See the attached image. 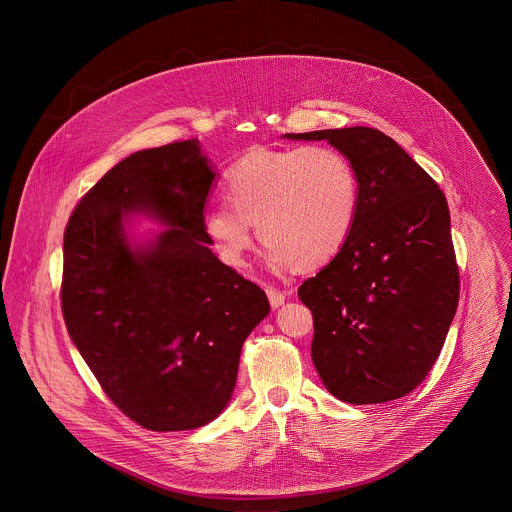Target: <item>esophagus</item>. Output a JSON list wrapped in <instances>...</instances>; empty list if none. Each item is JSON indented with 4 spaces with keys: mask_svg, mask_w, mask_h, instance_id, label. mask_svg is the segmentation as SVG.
<instances>
[{
    "mask_svg": "<svg viewBox=\"0 0 512 512\" xmlns=\"http://www.w3.org/2000/svg\"><path fill=\"white\" fill-rule=\"evenodd\" d=\"M266 293H268V299H270V305H272V307H280V305H284V301H286V293L280 292V290H276V288H272V286H268V288H266Z\"/></svg>",
    "mask_w": 512,
    "mask_h": 512,
    "instance_id": "1",
    "label": "esophagus"
}]
</instances>
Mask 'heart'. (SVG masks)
<instances>
[{
	"label": "heart",
	"instance_id": "obj_1",
	"mask_svg": "<svg viewBox=\"0 0 512 512\" xmlns=\"http://www.w3.org/2000/svg\"><path fill=\"white\" fill-rule=\"evenodd\" d=\"M228 205L211 207L203 226L224 262L244 266L254 232L274 266L311 270L335 258L359 215V173L331 146L254 149L226 173Z\"/></svg>",
	"mask_w": 512,
	"mask_h": 512
}]
</instances>
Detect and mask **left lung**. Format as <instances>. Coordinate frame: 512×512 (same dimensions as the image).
Segmentation results:
<instances>
[{
    "instance_id": "obj_1",
    "label": "left lung",
    "mask_w": 512,
    "mask_h": 512,
    "mask_svg": "<svg viewBox=\"0 0 512 512\" xmlns=\"http://www.w3.org/2000/svg\"><path fill=\"white\" fill-rule=\"evenodd\" d=\"M327 140L359 173L351 238L299 286L313 313L311 357L349 404L412 392L438 361L459 301L451 219L438 183L386 134L355 126L286 134Z\"/></svg>"
}]
</instances>
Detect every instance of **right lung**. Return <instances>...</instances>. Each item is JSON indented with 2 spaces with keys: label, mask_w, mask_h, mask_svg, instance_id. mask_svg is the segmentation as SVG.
I'll return each instance as SVG.
<instances>
[{
  "label": "right lung",
  "mask_w": 512,
  "mask_h": 512,
  "mask_svg": "<svg viewBox=\"0 0 512 512\" xmlns=\"http://www.w3.org/2000/svg\"><path fill=\"white\" fill-rule=\"evenodd\" d=\"M215 179L199 140L132 153L74 207L65 228L63 317L106 396L151 432L195 430L228 404L240 351L268 315L264 290L209 248L203 209ZM166 224L127 244L123 220Z\"/></svg>",
  "instance_id": "add662e5"
}]
</instances>
